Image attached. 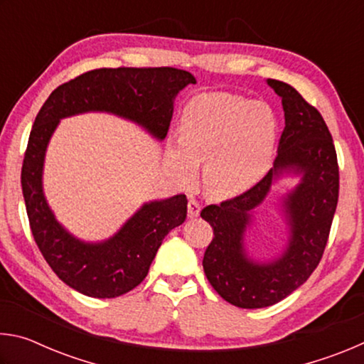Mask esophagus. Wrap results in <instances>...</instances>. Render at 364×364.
Here are the masks:
<instances>
[{
  "instance_id": "obj_1",
  "label": "esophagus",
  "mask_w": 364,
  "mask_h": 364,
  "mask_svg": "<svg viewBox=\"0 0 364 364\" xmlns=\"http://www.w3.org/2000/svg\"><path fill=\"white\" fill-rule=\"evenodd\" d=\"M199 213H200V204L196 199H193V197H191L189 202H188V217L189 218H197V217H199Z\"/></svg>"
}]
</instances>
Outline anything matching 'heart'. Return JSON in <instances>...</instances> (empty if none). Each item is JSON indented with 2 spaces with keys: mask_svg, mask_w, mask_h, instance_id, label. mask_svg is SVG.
Masks as SVG:
<instances>
[{
  "mask_svg": "<svg viewBox=\"0 0 364 364\" xmlns=\"http://www.w3.org/2000/svg\"><path fill=\"white\" fill-rule=\"evenodd\" d=\"M278 139V120L267 102L230 93L194 96L183 110L181 138L170 160L184 183L204 164V183L217 199L247 193L267 175Z\"/></svg>",
  "mask_w": 364,
  "mask_h": 364,
  "instance_id": "heart-1",
  "label": "heart"
}]
</instances>
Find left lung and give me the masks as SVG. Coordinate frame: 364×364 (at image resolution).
Returning a JSON list of instances; mask_svg holds the SVG:
<instances>
[{"label":"left lung","instance_id":"left-lung-1","mask_svg":"<svg viewBox=\"0 0 364 364\" xmlns=\"http://www.w3.org/2000/svg\"><path fill=\"white\" fill-rule=\"evenodd\" d=\"M267 83L281 97L286 120L273 168L247 193L200 212L213 228L202 260L205 276L221 297L239 308L278 304L310 278L328 244L338 200L337 154L321 114L291 85L273 78ZM284 174L301 176L283 201L288 245L273 261L258 262L245 249V232L255 208Z\"/></svg>","mask_w":364,"mask_h":364}]
</instances>
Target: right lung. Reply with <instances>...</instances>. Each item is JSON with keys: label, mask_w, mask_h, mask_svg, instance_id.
<instances>
[{"label": "right lung", "mask_w": 364, "mask_h": 364, "mask_svg": "<svg viewBox=\"0 0 364 364\" xmlns=\"http://www.w3.org/2000/svg\"><path fill=\"white\" fill-rule=\"evenodd\" d=\"M194 83L189 72L173 67L96 69L58 86L36 115L21 175L30 228L51 269L80 294L114 299L141 284L164 237L186 220L188 199L178 194L146 202L106 241H82L59 223L43 193V165L54 130L65 117L107 112L162 141L176 95Z\"/></svg>", "instance_id": "obj_1"}]
</instances>
